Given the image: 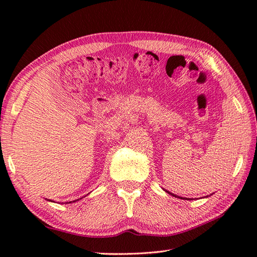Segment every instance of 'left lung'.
<instances>
[{"label": "left lung", "mask_w": 257, "mask_h": 257, "mask_svg": "<svg viewBox=\"0 0 257 257\" xmlns=\"http://www.w3.org/2000/svg\"><path fill=\"white\" fill-rule=\"evenodd\" d=\"M165 190V189H163ZM167 193H169V194H171V195H173V196H177V198H180V199H183V200H190V199H187V198H182V196H178V195H176V194H173V193H171V192H169V191H167V190H165Z\"/></svg>", "instance_id": "8db88e82"}]
</instances>
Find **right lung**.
I'll list each match as a JSON object with an SVG mask.
<instances>
[{"label": "right lung", "instance_id": "add662e5", "mask_svg": "<svg viewBox=\"0 0 257 257\" xmlns=\"http://www.w3.org/2000/svg\"><path fill=\"white\" fill-rule=\"evenodd\" d=\"M47 201H51V200H47ZM75 201H78V200H75ZM75 201H73V202H75ZM52 202H54V201H52ZM66 203H72V202H66Z\"/></svg>", "mask_w": 257, "mask_h": 257}]
</instances>
